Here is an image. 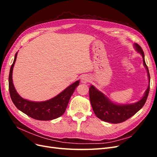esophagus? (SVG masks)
I'll return each instance as SVG.
<instances>
[{
	"mask_svg": "<svg viewBox=\"0 0 157 157\" xmlns=\"http://www.w3.org/2000/svg\"><path fill=\"white\" fill-rule=\"evenodd\" d=\"M90 81V77H89L88 75H84L82 76V77L81 78V82L82 83H88V82Z\"/></svg>",
	"mask_w": 157,
	"mask_h": 157,
	"instance_id": "esophagus-1",
	"label": "esophagus"
}]
</instances>
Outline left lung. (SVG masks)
Here are the masks:
<instances>
[{
	"label": "left lung",
	"instance_id": "obj_1",
	"mask_svg": "<svg viewBox=\"0 0 157 157\" xmlns=\"http://www.w3.org/2000/svg\"><path fill=\"white\" fill-rule=\"evenodd\" d=\"M134 47L137 52L141 54L143 58L144 65L147 69L149 78V86L140 101L132 104H117L112 102L105 94L96 88L93 85L89 88L90 103L93 111L98 118L103 121L118 124L124 122L128 118L134 115L143 107L148 97L150 88V75L148 67L145 63L144 52L140 45L135 43Z\"/></svg>",
	"mask_w": 157,
	"mask_h": 157
}]
</instances>
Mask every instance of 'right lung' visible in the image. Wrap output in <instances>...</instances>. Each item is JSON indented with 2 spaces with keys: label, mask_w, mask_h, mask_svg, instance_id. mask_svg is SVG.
I'll list each match as a JSON object with an SVG mask.
<instances>
[{
  "label": "right lung",
  "mask_w": 157,
  "mask_h": 157,
  "mask_svg": "<svg viewBox=\"0 0 157 157\" xmlns=\"http://www.w3.org/2000/svg\"><path fill=\"white\" fill-rule=\"evenodd\" d=\"M17 55V52L14 57L8 77L9 92L14 105L19 110L36 120L50 121L61 117L65 113L69 99L75 88L79 85L80 80H77L56 96L47 101L36 102L27 100L17 94L13 84L12 71Z\"/></svg>",
  "instance_id": "1"
}]
</instances>
